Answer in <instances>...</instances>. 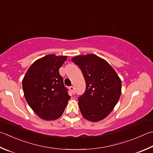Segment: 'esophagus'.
<instances>
[{
	"label": "esophagus",
	"mask_w": 153,
	"mask_h": 153,
	"mask_svg": "<svg viewBox=\"0 0 153 153\" xmlns=\"http://www.w3.org/2000/svg\"><path fill=\"white\" fill-rule=\"evenodd\" d=\"M69 90H70L72 91V93H73L74 94H75V91H74V86H70V87H69Z\"/></svg>",
	"instance_id": "1"
}]
</instances>
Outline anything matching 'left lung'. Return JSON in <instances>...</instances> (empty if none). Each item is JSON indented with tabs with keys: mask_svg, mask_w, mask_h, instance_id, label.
Segmentation results:
<instances>
[{
	"mask_svg": "<svg viewBox=\"0 0 153 153\" xmlns=\"http://www.w3.org/2000/svg\"><path fill=\"white\" fill-rule=\"evenodd\" d=\"M71 61L81 69L86 84L84 94L78 98L80 112L89 121L103 120L120 97V77L106 61L94 54L78 55Z\"/></svg>",
	"mask_w": 153,
	"mask_h": 153,
	"instance_id": "8db88e82",
	"label": "left lung"
}]
</instances>
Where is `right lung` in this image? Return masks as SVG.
Instances as JSON below:
<instances>
[{
	"instance_id": "1",
	"label": "right lung",
	"mask_w": 153,
	"mask_h": 153,
	"mask_svg": "<svg viewBox=\"0 0 153 153\" xmlns=\"http://www.w3.org/2000/svg\"><path fill=\"white\" fill-rule=\"evenodd\" d=\"M66 59L67 56L46 55L36 60L25 75V98L36 114L43 120L59 118L71 98L59 72Z\"/></svg>"
}]
</instances>
